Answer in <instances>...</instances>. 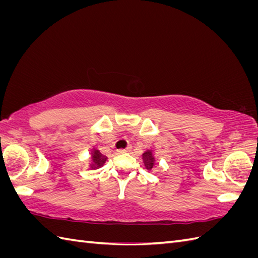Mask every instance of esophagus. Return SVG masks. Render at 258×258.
Here are the masks:
<instances>
[{
    "instance_id": "1",
    "label": "esophagus",
    "mask_w": 258,
    "mask_h": 258,
    "mask_svg": "<svg viewBox=\"0 0 258 258\" xmlns=\"http://www.w3.org/2000/svg\"><path fill=\"white\" fill-rule=\"evenodd\" d=\"M130 150H131V147L129 146V147H127V148H124V150H119L118 153H119V154H124V153L130 152Z\"/></svg>"
}]
</instances>
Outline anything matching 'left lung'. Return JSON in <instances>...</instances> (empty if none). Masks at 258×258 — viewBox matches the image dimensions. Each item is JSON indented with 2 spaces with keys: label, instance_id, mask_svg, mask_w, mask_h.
<instances>
[{
  "label": "left lung",
  "instance_id": "1",
  "mask_svg": "<svg viewBox=\"0 0 258 258\" xmlns=\"http://www.w3.org/2000/svg\"><path fill=\"white\" fill-rule=\"evenodd\" d=\"M142 158H143V162L146 167L147 170H151L154 166V157H153V154L151 151H147L142 155Z\"/></svg>",
  "mask_w": 258,
  "mask_h": 258
}]
</instances>
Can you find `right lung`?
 Listing matches in <instances>:
<instances>
[{
    "label": "right lung",
    "instance_id": "right-lung-1",
    "mask_svg": "<svg viewBox=\"0 0 258 258\" xmlns=\"http://www.w3.org/2000/svg\"><path fill=\"white\" fill-rule=\"evenodd\" d=\"M92 165H91V168L92 169H97V168H100L102 167L104 165V162L106 161V157L104 155L101 154L99 151L95 150L92 153Z\"/></svg>",
    "mask_w": 258,
    "mask_h": 258
}]
</instances>
